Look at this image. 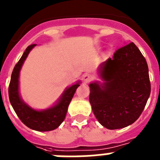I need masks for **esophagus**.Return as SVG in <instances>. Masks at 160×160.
Wrapping results in <instances>:
<instances>
[{"instance_id": "1", "label": "esophagus", "mask_w": 160, "mask_h": 160, "mask_svg": "<svg viewBox=\"0 0 160 160\" xmlns=\"http://www.w3.org/2000/svg\"><path fill=\"white\" fill-rule=\"evenodd\" d=\"M92 80V76L89 73H85L84 75L83 76V80L85 83H89L91 80Z\"/></svg>"}]
</instances>
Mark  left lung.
Here are the masks:
<instances>
[{
  "label": "left lung",
  "mask_w": 160,
  "mask_h": 160,
  "mask_svg": "<svg viewBox=\"0 0 160 160\" xmlns=\"http://www.w3.org/2000/svg\"><path fill=\"white\" fill-rule=\"evenodd\" d=\"M103 84H89V101L98 122L118 129L138 119L151 93L148 67L133 42L122 46L100 67Z\"/></svg>",
  "instance_id": "8db88e82"
}]
</instances>
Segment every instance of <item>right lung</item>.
Returning a JSON list of instances; mask_svg holds the SVG:
<instances>
[{"instance_id":"1","label":"right lung","mask_w":160,"mask_h":160,"mask_svg":"<svg viewBox=\"0 0 160 160\" xmlns=\"http://www.w3.org/2000/svg\"><path fill=\"white\" fill-rule=\"evenodd\" d=\"M36 44L28 46L23 54L13 68L8 87V96L11 105L21 122L28 128L36 131H51L57 129L62 123L66 116L68 107L76 90L80 86V82L72 85L65 91L59 102L51 108L38 111L31 108L22 101L19 94V71L28 57V53Z\"/></svg>"}]
</instances>
